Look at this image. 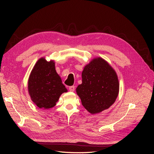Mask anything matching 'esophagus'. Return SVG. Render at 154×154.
<instances>
[{
	"instance_id": "esophagus-1",
	"label": "esophagus",
	"mask_w": 154,
	"mask_h": 154,
	"mask_svg": "<svg viewBox=\"0 0 154 154\" xmlns=\"http://www.w3.org/2000/svg\"><path fill=\"white\" fill-rule=\"evenodd\" d=\"M69 91H70L74 92V90H75V87H74V86H71V87H69Z\"/></svg>"
}]
</instances>
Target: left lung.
<instances>
[{
  "mask_svg": "<svg viewBox=\"0 0 154 154\" xmlns=\"http://www.w3.org/2000/svg\"><path fill=\"white\" fill-rule=\"evenodd\" d=\"M82 83L76 88L82 105L94 114L109 109L119 93V82L114 70L105 60L94 58L83 69Z\"/></svg>",
  "mask_w": 154,
  "mask_h": 154,
  "instance_id": "1",
  "label": "left lung"
}]
</instances>
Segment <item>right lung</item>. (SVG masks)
Masks as SVG:
<instances>
[{"label":"right lung","instance_id":"right-lung-1","mask_svg":"<svg viewBox=\"0 0 154 154\" xmlns=\"http://www.w3.org/2000/svg\"><path fill=\"white\" fill-rule=\"evenodd\" d=\"M28 91L34 103L45 109L54 106L60 95L67 91L56 71L54 62L44 58L38 60L32 70Z\"/></svg>","mask_w":154,"mask_h":154}]
</instances>
